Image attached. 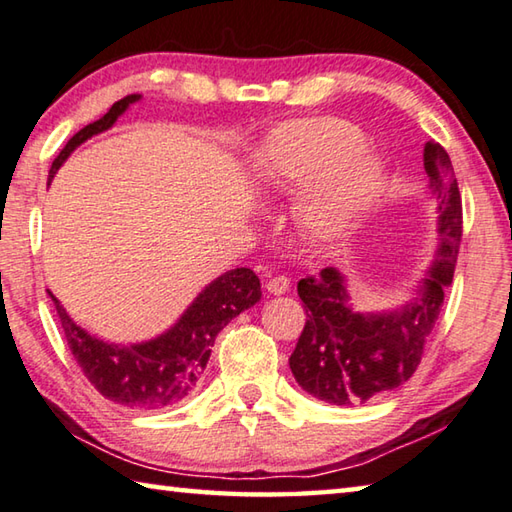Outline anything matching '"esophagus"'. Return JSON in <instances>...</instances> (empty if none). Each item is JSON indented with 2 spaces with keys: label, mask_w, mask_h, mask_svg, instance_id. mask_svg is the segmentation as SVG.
Listing matches in <instances>:
<instances>
[{
  "label": "esophagus",
  "mask_w": 512,
  "mask_h": 512,
  "mask_svg": "<svg viewBox=\"0 0 512 512\" xmlns=\"http://www.w3.org/2000/svg\"><path fill=\"white\" fill-rule=\"evenodd\" d=\"M288 277H284V275H275V277H271V280L266 282V288L268 291H271L273 295H282V293H286L288 291Z\"/></svg>",
  "instance_id": "34e87169"
}]
</instances>
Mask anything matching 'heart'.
Returning a JSON list of instances; mask_svg holds the SVG:
<instances>
[{
    "label": "heart",
    "mask_w": 512,
    "mask_h": 512,
    "mask_svg": "<svg viewBox=\"0 0 512 512\" xmlns=\"http://www.w3.org/2000/svg\"><path fill=\"white\" fill-rule=\"evenodd\" d=\"M362 134L338 118L291 123L259 154L255 172L266 192L309 188L300 203V221L320 239H336L376 192L383 163L360 147Z\"/></svg>",
    "instance_id": "heart-1"
}]
</instances>
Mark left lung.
<instances>
[{"mask_svg":"<svg viewBox=\"0 0 512 512\" xmlns=\"http://www.w3.org/2000/svg\"><path fill=\"white\" fill-rule=\"evenodd\" d=\"M423 165L439 201V248L416 297L396 311L358 313L336 268L297 282L306 324L288 365L297 385L324 403H367L407 383L439 320L443 291L457 266L463 210L448 152L434 141L425 143Z\"/></svg>","mask_w":512,"mask_h":512,"instance_id":"obj_1","label":"left lung"}]
</instances>
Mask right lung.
I'll return each instance as SVG.
<instances>
[{
  "label": "right lung",
  "instance_id": "obj_1",
  "mask_svg": "<svg viewBox=\"0 0 512 512\" xmlns=\"http://www.w3.org/2000/svg\"><path fill=\"white\" fill-rule=\"evenodd\" d=\"M138 98L141 94L114 102L105 116L73 134L51 165V179L78 145L109 129ZM49 295L58 311L67 345L89 383L109 401L125 405L129 410H161L181 403L185 396L192 394L206 371L217 333L241 311L259 302L262 286L250 268L228 271L203 288L172 329L161 333L159 338L127 347L89 336L69 318L58 297L51 291Z\"/></svg>",
  "mask_w": 512,
  "mask_h": 512
}]
</instances>
